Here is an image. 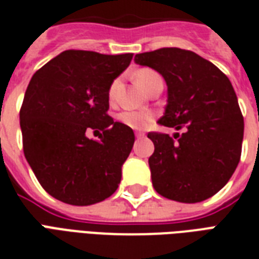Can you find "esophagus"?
Instances as JSON below:
<instances>
[{"label": "esophagus", "instance_id": "obj_1", "mask_svg": "<svg viewBox=\"0 0 259 259\" xmlns=\"http://www.w3.org/2000/svg\"><path fill=\"white\" fill-rule=\"evenodd\" d=\"M135 135L138 139H142V138H144V132H135Z\"/></svg>", "mask_w": 259, "mask_h": 259}]
</instances>
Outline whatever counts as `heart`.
<instances>
[{"instance_id": "1", "label": "heart", "mask_w": 259, "mask_h": 259, "mask_svg": "<svg viewBox=\"0 0 259 259\" xmlns=\"http://www.w3.org/2000/svg\"><path fill=\"white\" fill-rule=\"evenodd\" d=\"M155 74H158L156 72H154L152 69H140L135 73V80L138 82V85L140 88H144L148 80L151 77H154ZM119 81L115 80V81L111 84L108 90V97L109 100L112 101L115 99V94H116V88ZM154 116H152V113L147 112V111H124L119 115V120L124 125H127V127L132 128V130H143V128H146L147 125H150V123L152 121Z\"/></svg>"}]
</instances>
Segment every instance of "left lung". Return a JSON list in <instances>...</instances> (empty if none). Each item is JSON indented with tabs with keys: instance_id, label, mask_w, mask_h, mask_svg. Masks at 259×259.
Masks as SVG:
<instances>
[{
	"instance_id": "obj_1",
	"label": "left lung",
	"mask_w": 259,
	"mask_h": 259,
	"mask_svg": "<svg viewBox=\"0 0 259 259\" xmlns=\"http://www.w3.org/2000/svg\"><path fill=\"white\" fill-rule=\"evenodd\" d=\"M162 74L167 105L159 124L183 130L174 138L150 132L152 185L164 198L196 203L226 185L241 159L243 116L230 80L191 51L162 48L135 56Z\"/></svg>"
}]
</instances>
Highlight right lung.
Wrapping results in <instances>:
<instances>
[{
	"instance_id": "obj_1",
	"label": "right lung",
	"mask_w": 259,
	"mask_h": 259,
	"mask_svg": "<svg viewBox=\"0 0 259 259\" xmlns=\"http://www.w3.org/2000/svg\"><path fill=\"white\" fill-rule=\"evenodd\" d=\"M132 53L64 51L29 81L20 111L25 158L45 191L64 203L88 206L119 187L131 152V128L107 115L108 90ZM103 131L100 141L88 138Z\"/></svg>"
}]
</instances>
